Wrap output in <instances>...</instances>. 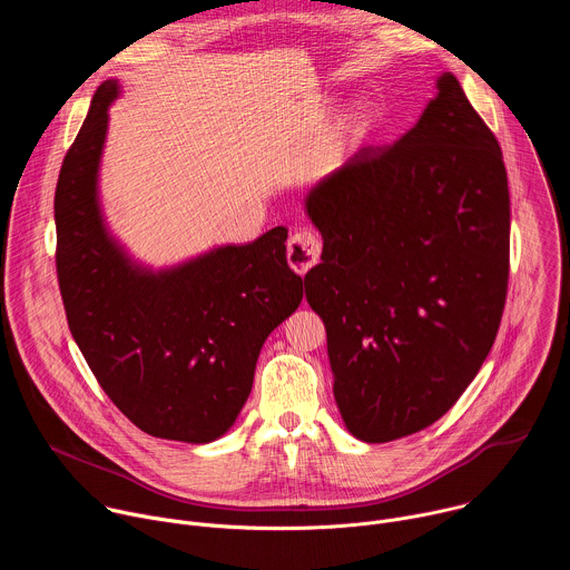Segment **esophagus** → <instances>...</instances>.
<instances>
[{
  "instance_id": "1",
  "label": "esophagus",
  "mask_w": 570,
  "mask_h": 570,
  "mask_svg": "<svg viewBox=\"0 0 570 570\" xmlns=\"http://www.w3.org/2000/svg\"><path fill=\"white\" fill-rule=\"evenodd\" d=\"M322 253V243L313 232H297L288 238V248H286V259L288 266L304 275L308 268H313L320 262Z\"/></svg>"
}]
</instances>
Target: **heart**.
Listing matches in <instances>:
<instances>
[{"mask_svg":"<svg viewBox=\"0 0 570 570\" xmlns=\"http://www.w3.org/2000/svg\"><path fill=\"white\" fill-rule=\"evenodd\" d=\"M367 121H370V112H367L365 108L356 110V115H354V119H352L354 128H365V124H367Z\"/></svg>","mask_w":570,"mask_h":570,"instance_id":"obj_1","label":"heart"}]
</instances>
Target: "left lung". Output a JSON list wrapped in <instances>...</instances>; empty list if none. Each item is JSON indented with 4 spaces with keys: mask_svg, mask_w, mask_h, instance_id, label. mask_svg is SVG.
<instances>
[{
    "mask_svg": "<svg viewBox=\"0 0 570 570\" xmlns=\"http://www.w3.org/2000/svg\"><path fill=\"white\" fill-rule=\"evenodd\" d=\"M322 262L306 302L327 330L350 433L381 444L438 422L490 354L510 277L503 153L458 78L392 146H365L306 196Z\"/></svg>",
    "mask_w": 570,
    "mask_h": 570,
    "instance_id": "8db88e82",
    "label": "left lung"
}]
</instances>
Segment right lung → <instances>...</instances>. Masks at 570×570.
Returning <instances> with one entry per match:
<instances>
[{
	"mask_svg": "<svg viewBox=\"0 0 570 570\" xmlns=\"http://www.w3.org/2000/svg\"><path fill=\"white\" fill-rule=\"evenodd\" d=\"M117 80L95 92L53 198L56 273L69 332L117 409L144 433L207 444L250 396L268 334L302 302L286 227L171 271H146L108 234L97 176Z\"/></svg>",
	"mask_w": 570,
	"mask_h": 570,
	"instance_id": "1",
	"label": "right lung"
}]
</instances>
